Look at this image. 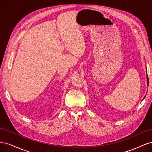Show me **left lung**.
<instances>
[{"mask_svg": "<svg viewBox=\"0 0 152 152\" xmlns=\"http://www.w3.org/2000/svg\"><path fill=\"white\" fill-rule=\"evenodd\" d=\"M146 72H147V70H146ZM146 78H147V85H148V75H146ZM145 98V97H144V98ZM143 98V99H144Z\"/></svg>", "mask_w": 152, "mask_h": 152, "instance_id": "8db88e82", "label": "left lung"}]
</instances>
